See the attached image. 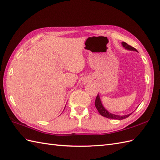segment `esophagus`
I'll return each instance as SVG.
<instances>
[{
  "label": "esophagus",
  "mask_w": 160,
  "mask_h": 160,
  "mask_svg": "<svg viewBox=\"0 0 160 160\" xmlns=\"http://www.w3.org/2000/svg\"><path fill=\"white\" fill-rule=\"evenodd\" d=\"M83 81H84V80H83ZM83 83H84V84H85V83H86V82L84 81V82H83Z\"/></svg>",
  "instance_id": "esophagus-1"
}]
</instances>
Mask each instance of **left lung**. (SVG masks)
<instances>
[{
    "label": "left lung",
    "instance_id": "left-lung-1",
    "mask_svg": "<svg viewBox=\"0 0 160 160\" xmlns=\"http://www.w3.org/2000/svg\"><path fill=\"white\" fill-rule=\"evenodd\" d=\"M122 47L124 48H125L126 50H132V51H136V52H138L136 48H133L132 46L128 45L127 43L123 42H122L121 43ZM95 106L96 107V108L98 110L99 113L102 115V116L106 117L108 118H112V119H117V120H122V119H124V118H128L129 115L132 114H126V115H122V116H120V115H117V114H114L109 112L102 105V102H101V99H100L99 98V94L98 95L97 98H96L95 99Z\"/></svg>",
    "mask_w": 160,
    "mask_h": 160
}]
</instances>
